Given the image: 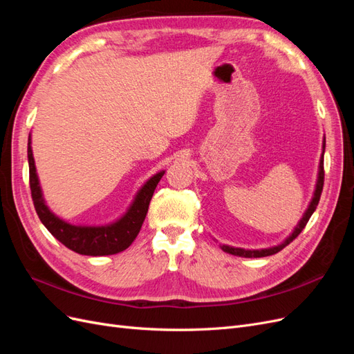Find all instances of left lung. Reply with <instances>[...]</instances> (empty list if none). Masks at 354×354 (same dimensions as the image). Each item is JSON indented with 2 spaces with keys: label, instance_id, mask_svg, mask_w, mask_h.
<instances>
[{
  "label": "left lung",
  "instance_id": "8db88e82",
  "mask_svg": "<svg viewBox=\"0 0 354 354\" xmlns=\"http://www.w3.org/2000/svg\"><path fill=\"white\" fill-rule=\"evenodd\" d=\"M324 149H325V142H324ZM324 178H325V171H324V153H322V158H320V164H319V177H317V183H316V190H315V196L312 199V202H310V205L307 208V211L304 212L303 218L299 220L298 226L295 227V230L292 232V234H289V238L277 246H273V248H267V250H242V248H233V246H227V245H221V250L227 254H232V255H239V257H245V259H259V257H267V255H273L276 252H279L281 250H283L286 245L291 243L299 233L303 232V229L306 227L307 221L310 220V217H312V214L315 212L317 203H319V199H320V195H322V189H324Z\"/></svg>",
  "mask_w": 354,
  "mask_h": 354
}]
</instances>
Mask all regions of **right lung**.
I'll return each instance as SVG.
<instances>
[{"instance_id": "add662e5", "label": "right lung", "mask_w": 354, "mask_h": 354, "mask_svg": "<svg viewBox=\"0 0 354 354\" xmlns=\"http://www.w3.org/2000/svg\"><path fill=\"white\" fill-rule=\"evenodd\" d=\"M28 162L30 195L41 223L44 224L53 236L60 241L66 248L82 255L93 257L118 254L127 250L128 246L133 243V241L137 238L138 232L142 229V224L146 218L149 203H151L153 192L159 183V180L162 178L165 173V171H160V173L155 174L151 180L146 181V185L138 190L134 202L131 203L130 209L125 212L124 217H121L112 224H108V226L88 227L73 226V224L60 220L46 205L37 176L35 160L34 156H32L30 136L28 143Z\"/></svg>"}]
</instances>
